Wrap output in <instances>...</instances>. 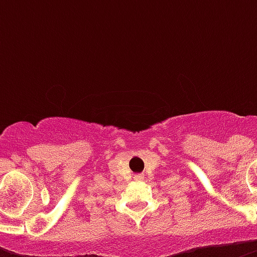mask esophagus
Listing matches in <instances>:
<instances>
[{
  "label": "esophagus",
  "instance_id": "34e87169",
  "mask_svg": "<svg viewBox=\"0 0 257 257\" xmlns=\"http://www.w3.org/2000/svg\"><path fill=\"white\" fill-rule=\"evenodd\" d=\"M133 179L136 180V181H141V180L144 179V176H143V175H135V176H133Z\"/></svg>",
  "mask_w": 257,
  "mask_h": 257
}]
</instances>
